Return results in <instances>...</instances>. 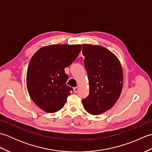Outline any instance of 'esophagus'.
Instances as JSON below:
<instances>
[{"instance_id":"1","label":"esophagus","mask_w":152,"mask_h":152,"mask_svg":"<svg viewBox=\"0 0 152 152\" xmlns=\"http://www.w3.org/2000/svg\"><path fill=\"white\" fill-rule=\"evenodd\" d=\"M78 91V87H76V88H74V92L76 93Z\"/></svg>"}]
</instances>
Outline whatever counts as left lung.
Returning a JSON list of instances; mask_svg holds the SVG:
<instances>
[{
    "label": "left lung",
    "mask_w": 152,
    "mask_h": 152,
    "mask_svg": "<svg viewBox=\"0 0 152 152\" xmlns=\"http://www.w3.org/2000/svg\"><path fill=\"white\" fill-rule=\"evenodd\" d=\"M82 54L89 83V94L82 104L90 114L99 115L110 109L120 96L122 67L114 53L98 45L82 44Z\"/></svg>",
    "instance_id": "8db88e82"
}]
</instances>
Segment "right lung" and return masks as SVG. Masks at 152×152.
Segmentation results:
<instances>
[{
  "label": "right lung",
  "instance_id": "1",
  "mask_svg": "<svg viewBox=\"0 0 152 152\" xmlns=\"http://www.w3.org/2000/svg\"><path fill=\"white\" fill-rule=\"evenodd\" d=\"M82 45L57 44L41 48L32 57L27 72V88L31 99L48 113L62 108L72 88L66 82L64 68L70 65Z\"/></svg>",
  "mask_w": 152,
  "mask_h": 152
}]
</instances>
